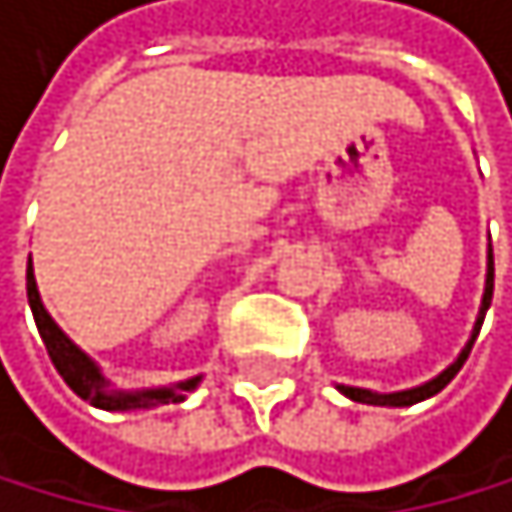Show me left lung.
<instances>
[{"label":"left lung","mask_w":512,"mask_h":512,"mask_svg":"<svg viewBox=\"0 0 512 512\" xmlns=\"http://www.w3.org/2000/svg\"><path fill=\"white\" fill-rule=\"evenodd\" d=\"M491 294H494V256H491V250H488V275H485V294H482V306H479V319H475V328H472L469 344L463 347V353L454 359V363H450L441 375H435L432 381H425V385L410 388V391L375 394V391H366V388H350V385H338V391H341L344 397L356 400V403H372V406H413V403H419V400H425V397H435L441 388H447V385H450V378H454V375L463 369L466 356H469V350H472L475 338H479V331H482L485 312H488V306H491Z\"/></svg>","instance_id":"left-lung-1"}]
</instances>
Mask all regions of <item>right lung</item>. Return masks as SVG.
<instances>
[{"instance_id": "right-lung-1", "label": "right lung", "mask_w": 512, "mask_h": 512, "mask_svg": "<svg viewBox=\"0 0 512 512\" xmlns=\"http://www.w3.org/2000/svg\"><path fill=\"white\" fill-rule=\"evenodd\" d=\"M27 303L33 312V322L40 328V338L49 350L52 366L58 369V375L65 378V385L99 410H112V413H124V410H149V406H162V403H181L187 391H193L200 385V375L178 381L174 388H146V391H112L106 375L99 372V366L93 359L80 350L68 334L52 322V316L46 312L40 290H37V278H33V265L27 262Z\"/></svg>"}]
</instances>
